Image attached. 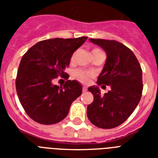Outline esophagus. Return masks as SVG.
<instances>
[{
    "mask_svg": "<svg viewBox=\"0 0 158 158\" xmlns=\"http://www.w3.org/2000/svg\"><path fill=\"white\" fill-rule=\"evenodd\" d=\"M87 90H88V89H87V88L86 87H83V92H84V93H85V92L87 91Z\"/></svg>",
    "mask_w": 158,
    "mask_h": 158,
    "instance_id": "1",
    "label": "esophagus"
}]
</instances>
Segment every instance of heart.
Returning <instances> with one entry per match:
<instances>
[{"instance_id":"1","label":"heart","mask_w":158,"mask_h":158,"mask_svg":"<svg viewBox=\"0 0 158 158\" xmlns=\"http://www.w3.org/2000/svg\"><path fill=\"white\" fill-rule=\"evenodd\" d=\"M97 51H100L98 49H94L93 50V52H95ZM74 56H75V54H73L71 57V61H73L74 60ZM74 76L76 77L77 79L80 80L81 82H88L90 80V79L93 76V74L90 73V72L84 71V70H82V69H77L74 71Z\"/></svg>"}]
</instances>
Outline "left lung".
<instances>
[{"label":"left lung","instance_id":"8db88e82","mask_svg":"<svg viewBox=\"0 0 158 158\" xmlns=\"http://www.w3.org/2000/svg\"><path fill=\"white\" fill-rule=\"evenodd\" d=\"M89 41L106 53V61L97 84L110 86V90L102 96L98 87H89L88 90L94 98L87 107V115L97 127L112 129L125 122L139 102L142 69L132 51L122 43L94 38Z\"/></svg>","mask_w":158,"mask_h":158}]
</instances>
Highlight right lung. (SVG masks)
<instances>
[{
    "label": "right lung",
    "instance_id": "right-lung-1",
    "mask_svg": "<svg viewBox=\"0 0 158 158\" xmlns=\"http://www.w3.org/2000/svg\"><path fill=\"white\" fill-rule=\"evenodd\" d=\"M88 37L41 41L21 59L15 79L16 92L27 115L42 125H52L66 117L71 103L82 94L81 84L67 80L63 87L52 84L64 77L73 53Z\"/></svg>",
    "mask_w": 158,
    "mask_h": 158
}]
</instances>
